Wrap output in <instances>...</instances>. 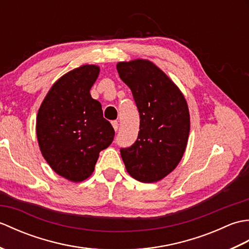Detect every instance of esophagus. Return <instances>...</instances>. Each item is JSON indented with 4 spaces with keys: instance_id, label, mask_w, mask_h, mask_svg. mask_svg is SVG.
<instances>
[{
    "instance_id": "esophagus-1",
    "label": "esophagus",
    "mask_w": 249,
    "mask_h": 249,
    "mask_svg": "<svg viewBox=\"0 0 249 249\" xmlns=\"http://www.w3.org/2000/svg\"><path fill=\"white\" fill-rule=\"evenodd\" d=\"M111 124H112V126H113V128H114L115 131L119 129V123H118V121H112V122H111Z\"/></svg>"
}]
</instances>
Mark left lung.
Returning a JSON list of instances; mask_svg holds the SVG:
<instances>
[{"mask_svg":"<svg viewBox=\"0 0 249 249\" xmlns=\"http://www.w3.org/2000/svg\"><path fill=\"white\" fill-rule=\"evenodd\" d=\"M116 70L134 95L140 114L135 143L121 149L128 174L142 183H154L177 168L186 150L190 116L178 87L149 60L119 62Z\"/></svg>","mask_w":249,"mask_h":249,"instance_id":"1","label":"left lung"}]
</instances>
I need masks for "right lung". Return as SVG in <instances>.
I'll return each instance as SVG.
<instances>
[{
  "instance_id": "right-lung-1",
  "label": "right lung",
  "mask_w": 249,
  "mask_h": 249,
  "mask_svg": "<svg viewBox=\"0 0 249 249\" xmlns=\"http://www.w3.org/2000/svg\"><path fill=\"white\" fill-rule=\"evenodd\" d=\"M100 68L86 64L53 83L36 116V136L52 170L71 182L92 176L99 152L111 144L114 129L89 89Z\"/></svg>"
}]
</instances>
